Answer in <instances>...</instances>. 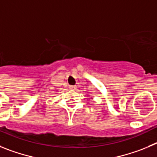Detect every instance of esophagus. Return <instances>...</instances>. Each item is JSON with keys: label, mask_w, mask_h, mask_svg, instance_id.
Instances as JSON below:
<instances>
[{"label": "esophagus", "mask_w": 157, "mask_h": 157, "mask_svg": "<svg viewBox=\"0 0 157 157\" xmlns=\"http://www.w3.org/2000/svg\"><path fill=\"white\" fill-rule=\"evenodd\" d=\"M70 88H71V89H74V88H76V86H74V85H71V86H70Z\"/></svg>", "instance_id": "34e87169"}]
</instances>
